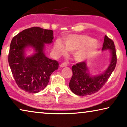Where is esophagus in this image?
I'll use <instances>...</instances> for the list:
<instances>
[{"label": "esophagus", "mask_w": 127, "mask_h": 127, "mask_svg": "<svg viewBox=\"0 0 127 127\" xmlns=\"http://www.w3.org/2000/svg\"><path fill=\"white\" fill-rule=\"evenodd\" d=\"M67 66V63H66V62H63V63H62V64L60 65V67H64Z\"/></svg>", "instance_id": "obj_1"}]
</instances>
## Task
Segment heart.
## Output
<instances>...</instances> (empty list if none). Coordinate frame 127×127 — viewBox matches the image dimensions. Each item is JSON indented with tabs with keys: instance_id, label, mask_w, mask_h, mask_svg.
I'll return each mask as SVG.
<instances>
[{
	"instance_id": "obj_1",
	"label": "heart",
	"mask_w": 127,
	"mask_h": 127,
	"mask_svg": "<svg viewBox=\"0 0 127 127\" xmlns=\"http://www.w3.org/2000/svg\"><path fill=\"white\" fill-rule=\"evenodd\" d=\"M64 43L60 39L55 42L54 49L58 54H65L67 51L74 52L76 60L83 61L91 58L95 54L99 47L96 40L87 35L70 34L64 38Z\"/></svg>"
}]
</instances>
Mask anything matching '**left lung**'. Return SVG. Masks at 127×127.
Listing matches in <instances>:
<instances>
[{
  "label": "left lung",
  "instance_id": "8db88e82",
  "mask_svg": "<svg viewBox=\"0 0 127 127\" xmlns=\"http://www.w3.org/2000/svg\"><path fill=\"white\" fill-rule=\"evenodd\" d=\"M109 50L111 61L108 68L103 73L91 76L87 65L84 61L80 62L72 67L73 75L69 82V88L74 94L79 96L91 95L102 88L110 77L117 64V55L113 41L105 36L102 50Z\"/></svg>",
  "mask_w": 127,
  "mask_h": 127
}]
</instances>
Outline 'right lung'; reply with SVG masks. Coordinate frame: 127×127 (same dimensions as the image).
<instances>
[{
  "mask_svg": "<svg viewBox=\"0 0 127 127\" xmlns=\"http://www.w3.org/2000/svg\"><path fill=\"white\" fill-rule=\"evenodd\" d=\"M53 31L39 27L25 29L13 38L10 43L8 61L12 74L21 89L37 93L44 89L50 76L58 69V61L48 58L44 53L45 44H50ZM32 46L35 53L25 56V48Z\"/></svg>",
  "mask_w": 127,
  "mask_h": 127,
  "instance_id": "obj_1",
  "label": "right lung"
}]
</instances>
